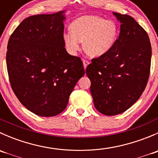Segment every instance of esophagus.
Masks as SVG:
<instances>
[{"label": "esophagus", "instance_id": "34e87169", "mask_svg": "<svg viewBox=\"0 0 158 158\" xmlns=\"http://www.w3.org/2000/svg\"><path fill=\"white\" fill-rule=\"evenodd\" d=\"M82 63H83V66H84V69H86V67L88 66V65L89 64V62L87 61V60H83V61H82Z\"/></svg>", "mask_w": 158, "mask_h": 158}]
</instances>
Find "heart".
Listing matches in <instances>:
<instances>
[{"label":"heart","mask_w":158,"mask_h":158,"mask_svg":"<svg viewBox=\"0 0 158 158\" xmlns=\"http://www.w3.org/2000/svg\"><path fill=\"white\" fill-rule=\"evenodd\" d=\"M72 31L63 34V41L68 52L76 55L80 49L81 42L89 56L99 57L106 55L114 47L118 27L113 20L95 15L78 17L71 25Z\"/></svg>","instance_id":"heart-1"}]
</instances>
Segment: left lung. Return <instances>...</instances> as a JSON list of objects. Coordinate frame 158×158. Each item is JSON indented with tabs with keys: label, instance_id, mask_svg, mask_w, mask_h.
<instances>
[{
	"label": "left lung",
	"instance_id": "1",
	"mask_svg": "<svg viewBox=\"0 0 158 158\" xmlns=\"http://www.w3.org/2000/svg\"><path fill=\"white\" fill-rule=\"evenodd\" d=\"M120 22V34L106 55L92 60L86 68L95 109L106 115L121 114L144 92L150 74L149 36L131 16L113 12Z\"/></svg>",
	"mask_w": 158,
	"mask_h": 158
}]
</instances>
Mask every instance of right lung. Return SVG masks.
<instances>
[{"instance_id":"obj_1","label":"right lung","mask_w":158,"mask_h":158,"mask_svg":"<svg viewBox=\"0 0 158 158\" xmlns=\"http://www.w3.org/2000/svg\"><path fill=\"white\" fill-rule=\"evenodd\" d=\"M65 13L24 19L7 44L6 60L13 91L23 106L43 117L66 109L70 94L85 74L80 58L65 49Z\"/></svg>"}]
</instances>
